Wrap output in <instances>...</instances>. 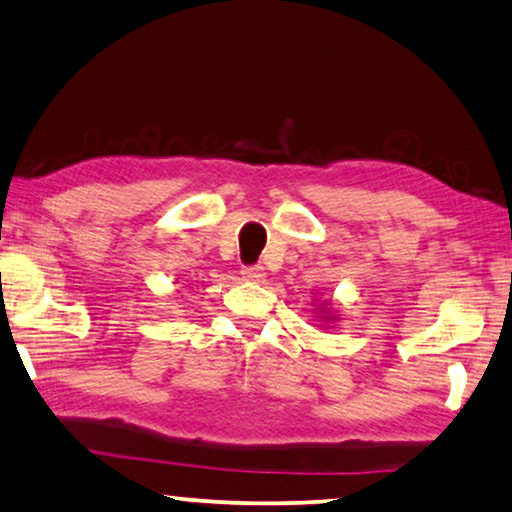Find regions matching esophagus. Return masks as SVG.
<instances>
[{
  "label": "esophagus",
  "instance_id": "1",
  "mask_svg": "<svg viewBox=\"0 0 512 512\" xmlns=\"http://www.w3.org/2000/svg\"><path fill=\"white\" fill-rule=\"evenodd\" d=\"M242 277H245L247 281H263L265 279V270L263 267H258V265H251V267H242Z\"/></svg>",
  "mask_w": 512,
  "mask_h": 512
}]
</instances>
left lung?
<instances>
[{"label":"left lung","instance_id":"1","mask_svg":"<svg viewBox=\"0 0 512 512\" xmlns=\"http://www.w3.org/2000/svg\"><path fill=\"white\" fill-rule=\"evenodd\" d=\"M318 318L327 320V322H334V320H336V313H334V311H329V309H325V306H320V309H318Z\"/></svg>","mask_w":512,"mask_h":512}]
</instances>
